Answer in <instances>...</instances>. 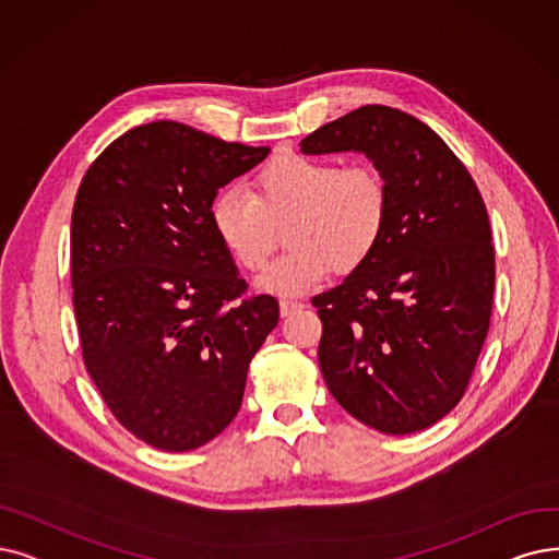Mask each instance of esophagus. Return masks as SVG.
Returning a JSON list of instances; mask_svg holds the SVG:
<instances>
[{
  "mask_svg": "<svg viewBox=\"0 0 559 559\" xmlns=\"http://www.w3.org/2000/svg\"><path fill=\"white\" fill-rule=\"evenodd\" d=\"M298 309H302V302H298V300H280V314L282 317H292V314H296Z\"/></svg>",
  "mask_w": 559,
  "mask_h": 559,
  "instance_id": "1",
  "label": "esophagus"
}]
</instances>
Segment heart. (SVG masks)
Here are the masks:
<instances>
[{
    "label": "heart",
    "instance_id": "b5f03b06",
    "mask_svg": "<svg viewBox=\"0 0 559 559\" xmlns=\"http://www.w3.org/2000/svg\"><path fill=\"white\" fill-rule=\"evenodd\" d=\"M213 234L245 271H257L275 250L284 227L288 250L257 280L275 296H300L332 271L348 275L371 261L390 219V190L376 167L342 165L305 153L265 163L252 192L219 190L209 209Z\"/></svg>",
    "mask_w": 559,
    "mask_h": 559
}]
</instances>
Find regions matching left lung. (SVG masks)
<instances>
[{
	"label": "left lung",
	"instance_id": "1",
	"mask_svg": "<svg viewBox=\"0 0 559 559\" xmlns=\"http://www.w3.org/2000/svg\"><path fill=\"white\" fill-rule=\"evenodd\" d=\"M300 151L365 153L390 190L371 261L311 300L325 385L376 431L427 429L461 401L490 323L496 254L484 199L452 148L394 107L353 109Z\"/></svg>",
	"mask_w": 559,
	"mask_h": 559
}]
</instances>
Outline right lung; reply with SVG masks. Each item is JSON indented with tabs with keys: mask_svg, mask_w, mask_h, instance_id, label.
Listing matches in <instances>:
<instances>
[{
	"mask_svg": "<svg viewBox=\"0 0 559 559\" xmlns=\"http://www.w3.org/2000/svg\"><path fill=\"white\" fill-rule=\"evenodd\" d=\"M267 153L155 121L111 142L80 183L71 282L84 367L155 450H197L229 427L280 321L273 296L242 298L209 219L217 190Z\"/></svg>",
	"mask_w": 559,
	"mask_h": 559,
	"instance_id": "1",
	"label": "right lung"
}]
</instances>
